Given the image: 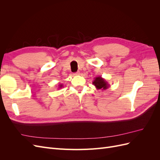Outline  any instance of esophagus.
<instances>
[{"label": "esophagus", "mask_w": 160, "mask_h": 160, "mask_svg": "<svg viewBox=\"0 0 160 160\" xmlns=\"http://www.w3.org/2000/svg\"><path fill=\"white\" fill-rule=\"evenodd\" d=\"M73 75H80V72H79V71H77V72H75V73H74Z\"/></svg>", "instance_id": "34e87169"}]
</instances>
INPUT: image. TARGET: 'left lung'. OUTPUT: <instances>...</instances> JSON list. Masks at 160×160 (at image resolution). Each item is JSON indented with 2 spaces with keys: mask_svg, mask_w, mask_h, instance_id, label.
I'll return each instance as SVG.
<instances>
[{
  "mask_svg": "<svg viewBox=\"0 0 160 160\" xmlns=\"http://www.w3.org/2000/svg\"><path fill=\"white\" fill-rule=\"evenodd\" d=\"M93 85H95L97 89H101L102 91L107 89L109 87L108 82L101 76L95 77L93 81Z\"/></svg>",
  "mask_w": 160,
  "mask_h": 160,
  "instance_id": "1",
  "label": "left lung"
}]
</instances>
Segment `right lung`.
I'll list each match as a JSON object with an SVG mask.
<instances>
[{"label":"right lung","instance_id":"add662e5","mask_svg":"<svg viewBox=\"0 0 160 160\" xmlns=\"http://www.w3.org/2000/svg\"><path fill=\"white\" fill-rule=\"evenodd\" d=\"M62 87V85H59V88H61Z\"/></svg>","mask_w":160,"mask_h":160}]
</instances>
